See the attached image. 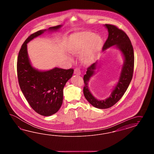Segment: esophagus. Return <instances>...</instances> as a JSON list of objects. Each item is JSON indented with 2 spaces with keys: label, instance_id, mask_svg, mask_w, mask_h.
Instances as JSON below:
<instances>
[{
  "label": "esophagus",
  "instance_id": "obj_1",
  "mask_svg": "<svg viewBox=\"0 0 154 154\" xmlns=\"http://www.w3.org/2000/svg\"><path fill=\"white\" fill-rule=\"evenodd\" d=\"M74 73L75 75H81V71L79 69V68H75V71H74Z\"/></svg>",
  "mask_w": 154,
  "mask_h": 154
}]
</instances>
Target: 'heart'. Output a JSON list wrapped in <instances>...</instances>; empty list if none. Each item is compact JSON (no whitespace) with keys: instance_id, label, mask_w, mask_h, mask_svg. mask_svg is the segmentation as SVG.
<instances>
[{"instance_id":"obj_1","label":"heart","mask_w":154,"mask_h":154,"mask_svg":"<svg viewBox=\"0 0 154 154\" xmlns=\"http://www.w3.org/2000/svg\"><path fill=\"white\" fill-rule=\"evenodd\" d=\"M104 45L103 39L98 34L89 31H83L71 35L67 42V49L73 55H80L84 65L93 63L101 52Z\"/></svg>"}]
</instances>
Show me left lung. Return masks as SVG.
Returning a JSON list of instances; mask_svg holds the SVG:
<instances>
[{
	"label": "left lung",
	"mask_w": 154,
	"mask_h": 154,
	"mask_svg": "<svg viewBox=\"0 0 154 154\" xmlns=\"http://www.w3.org/2000/svg\"><path fill=\"white\" fill-rule=\"evenodd\" d=\"M109 32L108 38L103 47V52L111 47H114L120 51L124 58V63L121 67L119 79L113 87L109 97L105 100H97L92 94L88 82L90 79L96 74L98 68L99 62L96 61L87 68L86 74L83 77L85 86L83 94L87 100L96 108L106 109L116 104L122 97L131 81L134 67V53L131 42L123 30L111 24H105Z\"/></svg>",
	"instance_id": "8db88e82"
}]
</instances>
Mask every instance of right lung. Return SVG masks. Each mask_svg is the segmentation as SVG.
Instances as JSON below:
<instances>
[{
	"instance_id": "add662e5",
	"label": "right lung",
	"mask_w": 154,
	"mask_h": 154,
	"mask_svg": "<svg viewBox=\"0 0 154 154\" xmlns=\"http://www.w3.org/2000/svg\"><path fill=\"white\" fill-rule=\"evenodd\" d=\"M62 25L38 31L26 39L19 51L17 73L19 86L31 107L39 115L49 116L60 109L63 97V88L73 75V69L55 67L41 71L31 64L27 51V43L46 31L56 32Z\"/></svg>"
}]
</instances>
